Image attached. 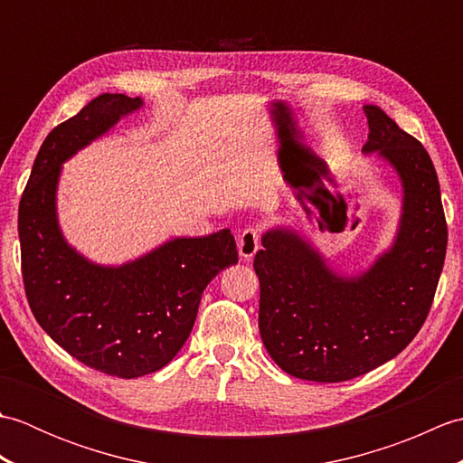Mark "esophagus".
Returning <instances> with one entry per match:
<instances>
[{
  "mask_svg": "<svg viewBox=\"0 0 463 463\" xmlns=\"http://www.w3.org/2000/svg\"><path fill=\"white\" fill-rule=\"evenodd\" d=\"M260 249V229L259 226H247L241 232V239H239V252L244 260H250L257 250Z\"/></svg>",
  "mask_w": 463,
  "mask_h": 463,
  "instance_id": "obj_1",
  "label": "esophagus"
}]
</instances>
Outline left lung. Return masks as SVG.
Returning a JSON list of instances; mask_svg holds the SVG:
<instances>
[{
    "instance_id": "obj_1",
    "label": "left lung",
    "mask_w": 463,
    "mask_h": 463,
    "mask_svg": "<svg viewBox=\"0 0 463 463\" xmlns=\"http://www.w3.org/2000/svg\"><path fill=\"white\" fill-rule=\"evenodd\" d=\"M364 151H378L404 184L392 250L360 279H340L300 237L277 229L254 257L260 336L294 378L344 382L398 356L426 322L444 269L448 224L434 163L380 107L364 105Z\"/></svg>"
}]
</instances>
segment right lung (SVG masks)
<instances>
[{
    "label": "right lung",
    "mask_w": 463,
    "mask_h": 463,
    "mask_svg": "<svg viewBox=\"0 0 463 463\" xmlns=\"http://www.w3.org/2000/svg\"><path fill=\"white\" fill-rule=\"evenodd\" d=\"M141 103L103 93L59 123L35 156L17 219L25 297L39 326L85 366L117 378L166 366L189 338L206 284L239 262L229 229L175 239L119 269L67 247L55 219L61 163Z\"/></svg>",
    "instance_id": "right-lung-1"
}]
</instances>
